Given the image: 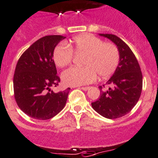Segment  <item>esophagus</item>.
Returning a JSON list of instances; mask_svg holds the SVG:
<instances>
[{
	"label": "esophagus",
	"instance_id": "obj_1",
	"mask_svg": "<svg viewBox=\"0 0 158 158\" xmlns=\"http://www.w3.org/2000/svg\"><path fill=\"white\" fill-rule=\"evenodd\" d=\"M89 88H90V87H89V86H83V87H81V89H82V90H84V91H86V90H88Z\"/></svg>",
	"mask_w": 158,
	"mask_h": 158
}]
</instances>
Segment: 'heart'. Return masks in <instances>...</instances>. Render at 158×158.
Here are the masks:
<instances>
[{
    "label": "heart",
    "instance_id": "b5f03b06",
    "mask_svg": "<svg viewBox=\"0 0 158 158\" xmlns=\"http://www.w3.org/2000/svg\"><path fill=\"white\" fill-rule=\"evenodd\" d=\"M69 46L60 44L53 51V59L57 67L63 68L70 64L75 53L85 54L84 67H72L62 73V81L68 86H81L94 82L97 74L101 78L112 75L118 66L120 53L111 43H104L91 34H82L73 39Z\"/></svg>",
    "mask_w": 158,
    "mask_h": 158
}]
</instances>
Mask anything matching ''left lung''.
Returning <instances> with one entry per match:
<instances>
[{"label": "left lung", "mask_w": 158, "mask_h": 158, "mask_svg": "<svg viewBox=\"0 0 158 158\" xmlns=\"http://www.w3.org/2000/svg\"><path fill=\"white\" fill-rule=\"evenodd\" d=\"M100 36L107 38L117 46L120 61L107 82L113 88L104 91L100 86V98L91 105L103 117L114 119L128 114L138 102L142 92L143 76L136 57L126 43L115 35L101 33Z\"/></svg>", "instance_id": "1"}]
</instances>
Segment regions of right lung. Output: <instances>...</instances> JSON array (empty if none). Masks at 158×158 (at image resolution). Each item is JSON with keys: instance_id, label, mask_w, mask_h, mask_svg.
<instances>
[{"instance_id": "1", "label": "right lung", "mask_w": 158, "mask_h": 158, "mask_svg": "<svg viewBox=\"0 0 158 158\" xmlns=\"http://www.w3.org/2000/svg\"><path fill=\"white\" fill-rule=\"evenodd\" d=\"M64 38L60 35L40 38L22 54L16 64L13 78L15 99L19 108L32 118H51L66 104L70 88L58 93L51 89L60 82L53 51Z\"/></svg>"}]
</instances>
